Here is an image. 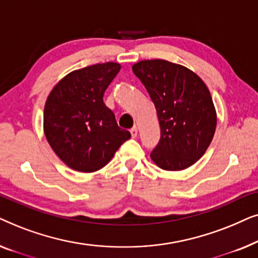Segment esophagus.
Segmentation results:
<instances>
[{
    "label": "esophagus",
    "instance_id": "34e87169",
    "mask_svg": "<svg viewBox=\"0 0 258 258\" xmlns=\"http://www.w3.org/2000/svg\"><path fill=\"white\" fill-rule=\"evenodd\" d=\"M130 133H132V136L135 139V137H137V134H139V130H137V126H133L132 129H130Z\"/></svg>",
    "mask_w": 258,
    "mask_h": 258
}]
</instances>
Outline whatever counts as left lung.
Wrapping results in <instances>:
<instances>
[{
  "label": "left lung",
  "instance_id": "left-lung-1",
  "mask_svg": "<svg viewBox=\"0 0 258 258\" xmlns=\"http://www.w3.org/2000/svg\"><path fill=\"white\" fill-rule=\"evenodd\" d=\"M133 72L146 87L157 111L161 139L150 157L163 170L196 163L213 141L217 116L206 84L195 73L165 59H144Z\"/></svg>",
  "mask_w": 258,
  "mask_h": 258
}]
</instances>
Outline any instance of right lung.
I'll list each match as a JSON object with an SVG mask.
<instances>
[{
    "mask_svg": "<svg viewBox=\"0 0 258 258\" xmlns=\"http://www.w3.org/2000/svg\"><path fill=\"white\" fill-rule=\"evenodd\" d=\"M121 66L98 63L74 70L49 94L43 112L48 143L73 170H100L132 135L117 125L103 95Z\"/></svg>",
    "mask_w": 258,
    "mask_h": 258,
    "instance_id": "obj_1",
    "label": "right lung"
}]
</instances>
